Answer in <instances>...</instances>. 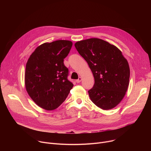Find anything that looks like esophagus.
<instances>
[{"mask_svg": "<svg viewBox=\"0 0 151 151\" xmlns=\"http://www.w3.org/2000/svg\"><path fill=\"white\" fill-rule=\"evenodd\" d=\"M81 81H82V78H81V77H79V78H78V79H77V80L76 81V82L77 83H79Z\"/></svg>", "mask_w": 151, "mask_h": 151, "instance_id": "1", "label": "esophagus"}]
</instances>
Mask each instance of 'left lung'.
I'll list each match as a JSON object with an SVG mask.
<instances>
[{
	"instance_id": "obj_1",
	"label": "left lung",
	"mask_w": 151,
	"mask_h": 151,
	"mask_svg": "<svg viewBox=\"0 0 151 151\" xmlns=\"http://www.w3.org/2000/svg\"><path fill=\"white\" fill-rule=\"evenodd\" d=\"M75 47L94 78L93 87L88 91L90 99L103 110L113 109L128 89L130 71L127 59L116 47L98 38L78 41Z\"/></svg>"
}]
</instances>
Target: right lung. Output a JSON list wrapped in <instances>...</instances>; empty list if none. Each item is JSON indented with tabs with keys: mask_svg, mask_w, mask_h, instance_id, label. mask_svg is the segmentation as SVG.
I'll return each mask as SVG.
<instances>
[{
	"mask_svg": "<svg viewBox=\"0 0 151 151\" xmlns=\"http://www.w3.org/2000/svg\"><path fill=\"white\" fill-rule=\"evenodd\" d=\"M70 40H58L37 47L26 64L25 86L34 102L42 109H57L66 100L73 84L63 61L72 47Z\"/></svg>",
	"mask_w": 151,
	"mask_h": 151,
	"instance_id": "add662e5",
	"label": "right lung"
}]
</instances>
